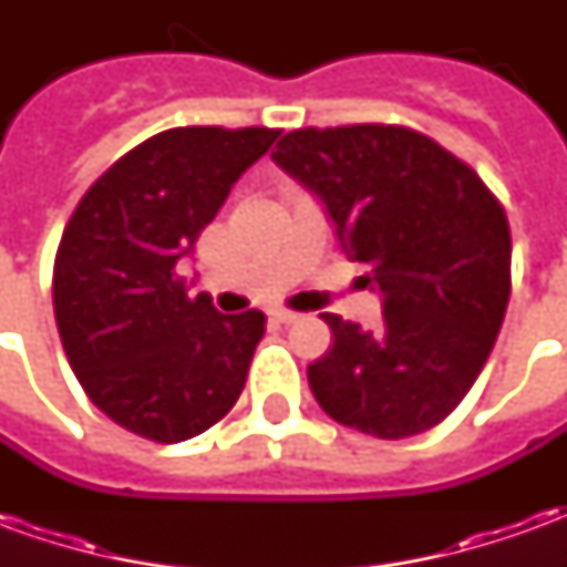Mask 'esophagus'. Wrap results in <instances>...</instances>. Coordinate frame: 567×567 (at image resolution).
Segmentation results:
<instances>
[{
	"label": "esophagus",
	"instance_id": "1",
	"mask_svg": "<svg viewBox=\"0 0 567 567\" xmlns=\"http://www.w3.org/2000/svg\"><path fill=\"white\" fill-rule=\"evenodd\" d=\"M270 319L279 321V324H288V321H297L295 309H285V307H272L270 309Z\"/></svg>",
	"mask_w": 567,
	"mask_h": 567
}]
</instances>
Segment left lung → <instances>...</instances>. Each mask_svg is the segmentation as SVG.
<instances>
[{
  "label": "left lung",
  "mask_w": 567,
  "mask_h": 567,
  "mask_svg": "<svg viewBox=\"0 0 567 567\" xmlns=\"http://www.w3.org/2000/svg\"><path fill=\"white\" fill-rule=\"evenodd\" d=\"M272 161L319 194L346 258L385 297L377 331L321 316L333 346L307 370L319 406L382 440L440 425L480 377L511 300L498 197L452 151L394 124L291 130Z\"/></svg>",
  "instance_id": "obj_1"
}]
</instances>
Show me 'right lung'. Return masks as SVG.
<instances>
[{
  "instance_id": "obj_1",
  "label": "right lung",
  "mask_w": 567,
  "mask_h": 567,
  "mask_svg": "<svg viewBox=\"0 0 567 567\" xmlns=\"http://www.w3.org/2000/svg\"><path fill=\"white\" fill-rule=\"evenodd\" d=\"M276 136L163 130L87 187L63 230L54 316L69 364L93 404L140 437H197L246 389L264 312L221 316L206 295L190 300L175 264Z\"/></svg>"
}]
</instances>
